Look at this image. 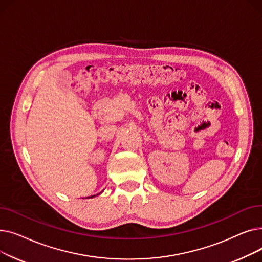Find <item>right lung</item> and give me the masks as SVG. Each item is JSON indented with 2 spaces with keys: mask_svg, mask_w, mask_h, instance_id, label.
Masks as SVG:
<instances>
[{
  "mask_svg": "<svg viewBox=\"0 0 262 262\" xmlns=\"http://www.w3.org/2000/svg\"><path fill=\"white\" fill-rule=\"evenodd\" d=\"M93 196H94V195H93ZM93 196H90V198H93Z\"/></svg>",
  "mask_w": 262,
  "mask_h": 262,
  "instance_id": "1",
  "label": "right lung"
}]
</instances>
